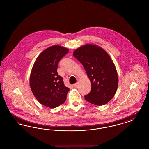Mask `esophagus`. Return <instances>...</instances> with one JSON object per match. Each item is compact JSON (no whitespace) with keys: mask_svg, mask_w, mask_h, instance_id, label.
<instances>
[{"mask_svg":"<svg viewBox=\"0 0 149 149\" xmlns=\"http://www.w3.org/2000/svg\"><path fill=\"white\" fill-rule=\"evenodd\" d=\"M78 85V83H75V84H73V86L74 87H75V88H76V87H77Z\"/></svg>","mask_w":149,"mask_h":149,"instance_id":"1","label":"esophagus"}]
</instances>
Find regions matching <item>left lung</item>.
<instances>
[{"label": "left lung", "mask_w": 149, "mask_h": 149, "mask_svg": "<svg viewBox=\"0 0 149 149\" xmlns=\"http://www.w3.org/2000/svg\"><path fill=\"white\" fill-rule=\"evenodd\" d=\"M84 66L89 79L91 91L84 98L90 103L102 106L113 98L118 85L114 64L105 50L95 45L86 44L73 52Z\"/></svg>", "instance_id": "left-lung-1"}]
</instances>
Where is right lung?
Returning <instances> with one entry per match:
<instances>
[{"label":"right lung","instance_id":"obj_1","mask_svg":"<svg viewBox=\"0 0 149 149\" xmlns=\"http://www.w3.org/2000/svg\"><path fill=\"white\" fill-rule=\"evenodd\" d=\"M68 49L54 45L43 50L37 57L29 78L31 91L43 106L54 108L63 104L69 88L64 85L63 78L57 74V65L68 52Z\"/></svg>","mask_w":149,"mask_h":149}]
</instances>
